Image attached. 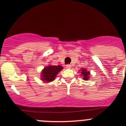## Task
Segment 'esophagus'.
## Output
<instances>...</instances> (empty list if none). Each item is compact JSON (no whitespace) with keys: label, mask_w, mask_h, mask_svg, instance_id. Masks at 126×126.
<instances>
[{"label":"esophagus","mask_w":126,"mask_h":126,"mask_svg":"<svg viewBox=\"0 0 126 126\" xmlns=\"http://www.w3.org/2000/svg\"><path fill=\"white\" fill-rule=\"evenodd\" d=\"M66 67H67V68H71V65L70 64L66 65Z\"/></svg>","instance_id":"obj_1"}]
</instances>
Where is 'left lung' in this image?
<instances>
[{"label":"left lung","mask_w":126,"mask_h":126,"mask_svg":"<svg viewBox=\"0 0 126 126\" xmlns=\"http://www.w3.org/2000/svg\"><path fill=\"white\" fill-rule=\"evenodd\" d=\"M81 73V75H83V78L84 80H88L89 79V75L90 73H89V72L87 71L86 69H83V68H82Z\"/></svg>","instance_id":"1"}]
</instances>
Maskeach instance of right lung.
<instances>
[{
    "label": "right lung",
    "instance_id": "add662e5",
    "mask_svg": "<svg viewBox=\"0 0 126 126\" xmlns=\"http://www.w3.org/2000/svg\"><path fill=\"white\" fill-rule=\"evenodd\" d=\"M61 65H49L45 67L42 72V79L43 81L50 82L54 80L56 76L63 70Z\"/></svg>",
    "mask_w": 126,
    "mask_h": 126
}]
</instances>
